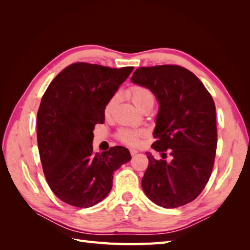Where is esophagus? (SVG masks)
<instances>
[{
	"label": "esophagus",
	"mask_w": 250,
	"mask_h": 250,
	"mask_svg": "<svg viewBox=\"0 0 250 250\" xmlns=\"http://www.w3.org/2000/svg\"><path fill=\"white\" fill-rule=\"evenodd\" d=\"M129 152H130L131 156H133V155L137 154V153L139 152V151H138V150H135V149H130V150H129Z\"/></svg>",
	"instance_id": "34e87169"
}]
</instances>
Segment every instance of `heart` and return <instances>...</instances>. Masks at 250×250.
Masks as SVG:
<instances>
[{
    "label": "heart",
    "instance_id": "b5f03b06",
    "mask_svg": "<svg viewBox=\"0 0 250 250\" xmlns=\"http://www.w3.org/2000/svg\"><path fill=\"white\" fill-rule=\"evenodd\" d=\"M128 94H129L132 102L137 105L139 108H142L146 103L153 101V94L151 93V90L147 88L146 86L143 85H132L129 89H128ZM119 93L113 94L109 99L107 100L106 104L104 106V113L106 116H109L110 113L115 109L116 105L119 101ZM144 131L142 130H133L128 129V128H122L117 133V139L127 145H138L140 138L144 137Z\"/></svg>",
    "mask_w": 250,
    "mask_h": 250
}]
</instances>
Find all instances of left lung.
Listing matches in <instances>:
<instances>
[{
  "label": "left lung",
  "mask_w": 250,
  "mask_h": 250,
  "mask_svg": "<svg viewBox=\"0 0 250 250\" xmlns=\"http://www.w3.org/2000/svg\"><path fill=\"white\" fill-rule=\"evenodd\" d=\"M131 81L146 86L160 102L149 165L142 179L148 197L175 208L192 202L207 186L217 149L216 107L208 90L195 75L176 64L139 67Z\"/></svg>",
  "instance_id": "obj_1"
}]
</instances>
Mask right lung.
I'll return each mask as SVG.
<instances>
[{
  "label": "right lung",
  "mask_w": 250,
  "mask_h": 250,
  "mask_svg": "<svg viewBox=\"0 0 250 250\" xmlns=\"http://www.w3.org/2000/svg\"><path fill=\"white\" fill-rule=\"evenodd\" d=\"M133 66L111 69L87 62L66 66L52 80L37 111V145L47 183L73 207H93L107 196L112 174L129 162V151L115 146L93 151L96 124L104 123V106Z\"/></svg>",
  "instance_id": "obj_1"
}]
</instances>
